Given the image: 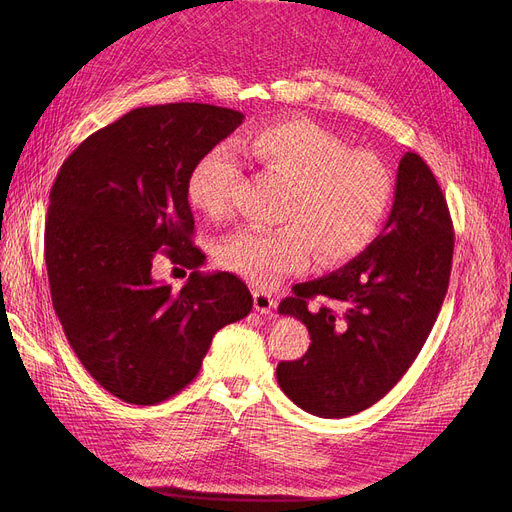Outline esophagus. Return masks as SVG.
<instances>
[{"mask_svg": "<svg viewBox=\"0 0 512 512\" xmlns=\"http://www.w3.org/2000/svg\"><path fill=\"white\" fill-rule=\"evenodd\" d=\"M253 303H255V311L259 313H270L276 307V299L265 290H253Z\"/></svg>", "mask_w": 512, "mask_h": 512, "instance_id": "obj_1", "label": "esophagus"}]
</instances>
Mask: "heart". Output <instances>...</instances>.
Segmentation results:
<instances>
[{"mask_svg": "<svg viewBox=\"0 0 512 512\" xmlns=\"http://www.w3.org/2000/svg\"><path fill=\"white\" fill-rule=\"evenodd\" d=\"M236 151L286 184L274 230L242 228L218 247L228 272L257 286L299 274L317 255L324 265L361 255L378 236L392 199L384 161L365 149H348L330 130L309 120L261 126ZM240 164L228 145L205 151L188 174L186 193L197 211L220 220L230 211Z\"/></svg>", "mask_w": 512, "mask_h": 512, "instance_id": "heart-1", "label": "heart"}]
</instances>
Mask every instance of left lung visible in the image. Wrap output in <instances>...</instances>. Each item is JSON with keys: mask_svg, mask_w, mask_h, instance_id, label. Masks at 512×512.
Instances as JSON below:
<instances>
[{"mask_svg": "<svg viewBox=\"0 0 512 512\" xmlns=\"http://www.w3.org/2000/svg\"><path fill=\"white\" fill-rule=\"evenodd\" d=\"M454 234L442 188L417 153L398 164L392 211L380 236L340 270L297 284L280 315L301 319L309 351L278 363L282 392L303 411L340 419L380 398L407 373L448 290ZM326 298L332 308H309Z\"/></svg>", "mask_w": 512, "mask_h": 512, "instance_id": "left-lung-1", "label": "left lung"}]
</instances>
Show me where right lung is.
<instances>
[{
  "mask_svg": "<svg viewBox=\"0 0 512 512\" xmlns=\"http://www.w3.org/2000/svg\"><path fill=\"white\" fill-rule=\"evenodd\" d=\"M245 116L207 103L137 107L80 143L49 193L45 263L72 351L107 392L157 405L191 384L213 334L247 317L234 274H201L186 182ZM161 250L193 269L174 291L152 278Z\"/></svg>",
  "mask_w": 512,
  "mask_h": 512,
  "instance_id": "1",
  "label": "right lung"
}]
</instances>
